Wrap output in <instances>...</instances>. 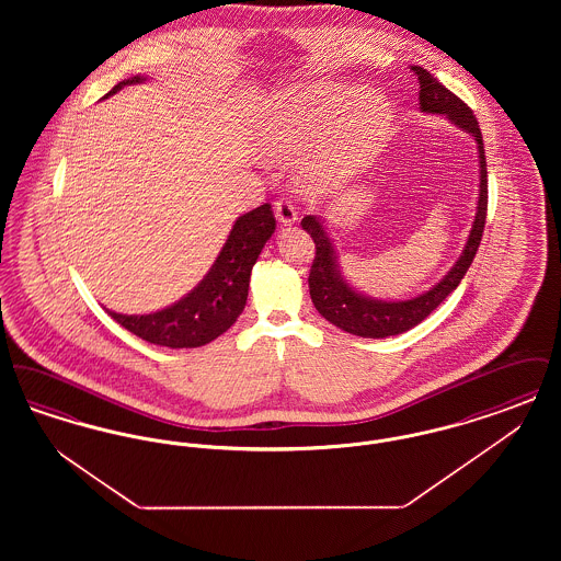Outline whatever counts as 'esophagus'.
Listing matches in <instances>:
<instances>
[{
    "mask_svg": "<svg viewBox=\"0 0 561 561\" xmlns=\"http://www.w3.org/2000/svg\"><path fill=\"white\" fill-rule=\"evenodd\" d=\"M275 218H277L284 227H288V225H294V222L298 220V213H296V208H294L288 199H277V202H275Z\"/></svg>",
    "mask_w": 561,
    "mask_h": 561,
    "instance_id": "esophagus-1",
    "label": "esophagus"
}]
</instances>
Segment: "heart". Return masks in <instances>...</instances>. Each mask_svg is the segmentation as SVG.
Segmentation results:
<instances>
[{
  "label": "heart",
  "mask_w": 561,
  "mask_h": 561,
  "mask_svg": "<svg viewBox=\"0 0 561 561\" xmlns=\"http://www.w3.org/2000/svg\"><path fill=\"white\" fill-rule=\"evenodd\" d=\"M391 130L393 108L380 90L320 81L288 88L268 103L254 149L275 163L296 160L298 181L323 191L359 174Z\"/></svg>",
  "instance_id": "heart-1"
}]
</instances>
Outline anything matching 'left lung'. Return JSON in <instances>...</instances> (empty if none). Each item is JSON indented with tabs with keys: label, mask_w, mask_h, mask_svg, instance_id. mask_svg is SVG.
<instances>
[{
	"label": "left lung",
	"mask_w": 561,
	"mask_h": 561,
	"mask_svg": "<svg viewBox=\"0 0 561 561\" xmlns=\"http://www.w3.org/2000/svg\"><path fill=\"white\" fill-rule=\"evenodd\" d=\"M412 71L421 83V90H419L421 111L446 115L454 126L471 134L478 142V151H480L478 213L473 218L465 250L454 263V267L448 271V275H444V279L427 293L419 294L408 300H378L351 288L341 273L339 254L323 227V220L318 216L302 218L300 222L302 229L313 238L316 243V259L309 273V293L316 309L336 328L364 339L396 336L419 325L427 316H431L433 309L439 307V302L446 300L448 294L456 290V286L460 284L467 268L471 267L476 259V252L480 248L481 236H483L485 213H488V170H485V156H483V138H481L480 126L473 111L446 85L435 80L427 69L412 67Z\"/></svg>",
	"instance_id": "left-lung-1"
}]
</instances>
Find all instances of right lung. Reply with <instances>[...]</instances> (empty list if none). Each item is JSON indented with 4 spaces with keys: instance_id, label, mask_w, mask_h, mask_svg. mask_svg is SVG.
<instances>
[{
    "instance_id": "right-lung-1",
    "label": "right lung",
    "mask_w": 561,
    "mask_h": 561,
    "mask_svg": "<svg viewBox=\"0 0 561 561\" xmlns=\"http://www.w3.org/2000/svg\"><path fill=\"white\" fill-rule=\"evenodd\" d=\"M145 80L142 76H134L119 81L107 96L124 85ZM273 231L275 216L271 204H263L236 220L213 267L187 296L149 316H122L107 309L108 316L138 339L160 347L208 345L240 318L248 298L250 273Z\"/></svg>"
}]
</instances>
